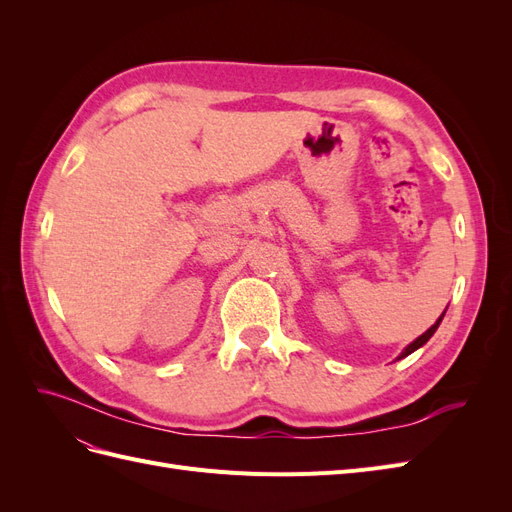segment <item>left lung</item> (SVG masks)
I'll return each mask as SVG.
<instances>
[{"instance_id":"obj_1","label":"left lung","mask_w":512,"mask_h":512,"mask_svg":"<svg viewBox=\"0 0 512 512\" xmlns=\"http://www.w3.org/2000/svg\"><path fill=\"white\" fill-rule=\"evenodd\" d=\"M444 314H446V309H444V312H442V316H440V318H438V320H436V322H433V324H431V327H429V329H427V331H425V333H423V335H421V337H416V339H414V342H412V344H408V346H406V348H404V350H401V354H399V356H397V361H399V359H404V356H408V354H412V352H414V350H418V348H421V346H425V344H427V342H429V337H431V335H433V333H436V331H438V327H440V322H442V318H444Z\"/></svg>"}]
</instances>
